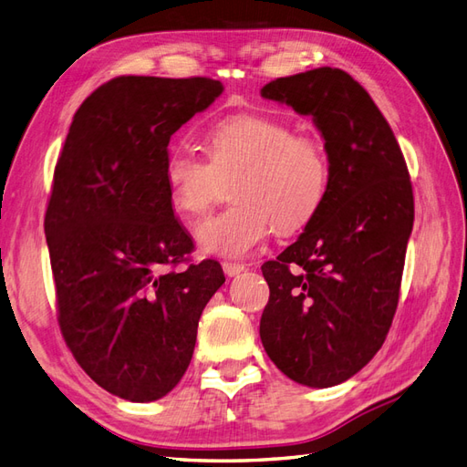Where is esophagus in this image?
Wrapping results in <instances>:
<instances>
[{
	"instance_id": "obj_1",
	"label": "esophagus",
	"mask_w": 467,
	"mask_h": 467,
	"mask_svg": "<svg viewBox=\"0 0 467 467\" xmlns=\"http://www.w3.org/2000/svg\"><path fill=\"white\" fill-rule=\"evenodd\" d=\"M223 270H224L226 276L233 278V276H238V274H241V272H244L246 266L244 265H238V262H223Z\"/></svg>"
}]
</instances>
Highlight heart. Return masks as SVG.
I'll return each mask as SVG.
<instances>
[{"label": "heart", "mask_w": 467, "mask_h": 467, "mask_svg": "<svg viewBox=\"0 0 467 467\" xmlns=\"http://www.w3.org/2000/svg\"><path fill=\"white\" fill-rule=\"evenodd\" d=\"M329 160L312 136L266 114H233L205 131V155L171 146L163 183L175 211L205 213L233 182L229 209L202 221L197 243L202 253L241 258L268 236L304 229L319 213L329 189Z\"/></svg>", "instance_id": "heart-1"}]
</instances>
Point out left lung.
I'll list each match as a JSON object with an SVG mask.
<instances>
[{
    "label": "left lung",
    "mask_w": 467,
    "mask_h": 467,
    "mask_svg": "<svg viewBox=\"0 0 467 467\" xmlns=\"http://www.w3.org/2000/svg\"><path fill=\"white\" fill-rule=\"evenodd\" d=\"M260 94L312 116L331 173L312 223L262 265L270 297L260 339L285 377L336 387L375 357L397 312L414 223L409 170L385 116L345 70H306Z\"/></svg>",
    "instance_id": "1"
}]
</instances>
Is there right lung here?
Here are the masks:
<instances>
[{"mask_svg": "<svg viewBox=\"0 0 467 467\" xmlns=\"http://www.w3.org/2000/svg\"><path fill=\"white\" fill-rule=\"evenodd\" d=\"M205 77H118L80 104L45 214L58 326L85 373L116 397H165L224 284L217 260L171 270L193 238L163 183L175 131L223 94Z\"/></svg>", "mask_w": 467, "mask_h": 467, "instance_id": "obj_1", "label": "right lung"}]
</instances>
